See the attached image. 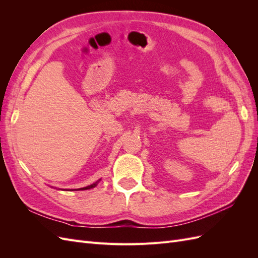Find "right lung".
I'll return each instance as SVG.
<instances>
[{
	"label": "right lung",
	"mask_w": 258,
	"mask_h": 258,
	"mask_svg": "<svg viewBox=\"0 0 258 258\" xmlns=\"http://www.w3.org/2000/svg\"><path fill=\"white\" fill-rule=\"evenodd\" d=\"M100 181H101V179H99V181H97L96 183H93V184H91V185H88V186H86V187H83V188H79V189H72V190H86V189H91V188H93V187H96Z\"/></svg>",
	"instance_id": "obj_1"
}]
</instances>
